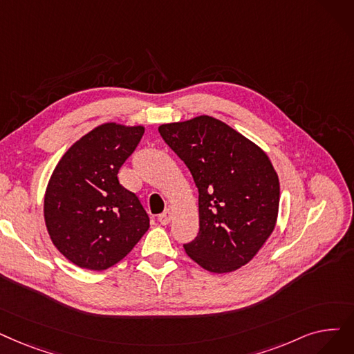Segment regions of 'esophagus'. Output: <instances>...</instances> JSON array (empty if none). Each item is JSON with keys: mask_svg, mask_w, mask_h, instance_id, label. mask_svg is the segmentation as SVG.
I'll return each mask as SVG.
<instances>
[{"mask_svg": "<svg viewBox=\"0 0 354 354\" xmlns=\"http://www.w3.org/2000/svg\"><path fill=\"white\" fill-rule=\"evenodd\" d=\"M158 220H159V223H160V224H163V225L169 224V223H171V220H172V211L169 209V208H167V209H165V211L159 215Z\"/></svg>", "mask_w": 354, "mask_h": 354, "instance_id": "esophagus-1", "label": "esophagus"}]
</instances>
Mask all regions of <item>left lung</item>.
<instances>
[{"label":"left lung","instance_id":"left-lung-1","mask_svg":"<svg viewBox=\"0 0 354 354\" xmlns=\"http://www.w3.org/2000/svg\"><path fill=\"white\" fill-rule=\"evenodd\" d=\"M159 133L188 166L199 194V233L183 244L187 254L214 273L249 263L279 211V179L266 153L209 115L162 124Z\"/></svg>","mask_w":354,"mask_h":354}]
</instances>
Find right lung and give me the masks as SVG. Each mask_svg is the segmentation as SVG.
<instances>
[{"mask_svg":"<svg viewBox=\"0 0 354 354\" xmlns=\"http://www.w3.org/2000/svg\"><path fill=\"white\" fill-rule=\"evenodd\" d=\"M143 126L105 122L73 143L44 194V221L55 248L76 266L105 270L149 230V215L118 171L140 143Z\"/></svg>","mask_w":354,"mask_h":354,"instance_id":"1","label":"right lung"}]
</instances>
